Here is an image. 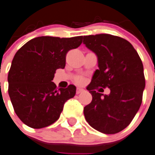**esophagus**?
Masks as SVG:
<instances>
[{"label": "esophagus", "instance_id": "34e87169", "mask_svg": "<svg viewBox=\"0 0 155 155\" xmlns=\"http://www.w3.org/2000/svg\"><path fill=\"white\" fill-rule=\"evenodd\" d=\"M84 90L83 89V88H80V87H78L77 89H76V94H79L82 93V92H84Z\"/></svg>", "mask_w": 155, "mask_h": 155}]
</instances>
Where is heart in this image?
I'll return each instance as SVG.
<instances>
[{"mask_svg": "<svg viewBox=\"0 0 155 155\" xmlns=\"http://www.w3.org/2000/svg\"><path fill=\"white\" fill-rule=\"evenodd\" d=\"M81 81H82L81 80H79V82H81Z\"/></svg>", "mask_w": 155, "mask_h": 155, "instance_id": "1", "label": "heart"}]
</instances>
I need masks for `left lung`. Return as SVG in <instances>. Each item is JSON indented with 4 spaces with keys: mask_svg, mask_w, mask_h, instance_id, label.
Returning a JSON list of instances; mask_svg holds the SVG:
<instances>
[{
    "mask_svg": "<svg viewBox=\"0 0 155 155\" xmlns=\"http://www.w3.org/2000/svg\"><path fill=\"white\" fill-rule=\"evenodd\" d=\"M86 46L97 57L94 71L87 89L91 102L84 107L86 120L105 134H115L128 126L140 109L145 88L143 65L129 41L108 34L84 37ZM110 89V95L94 90Z\"/></svg>",
    "mask_w": 155,
    "mask_h": 155,
    "instance_id": "left-lung-1",
    "label": "left lung"
}]
</instances>
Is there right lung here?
Returning a JSON list of instances; mask_svg holds the SVG:
<instances>
[{
	"mask_svg": "<svg viewBox=\"0 0 155 155\" xmlns=\"http://www.w3.org/2000/svg\"><path fill=\"white\" fill-rule=\"evenodd\" d=\"M82 38H35L16 52L8 75V94L26 125L41 128L53 124L66 101L75 96V86L58 90L52 80L56 70L65 67L68 52L81 45Z\"/></svg>",
	"mask_w": 155,
	"mask_h": 155,
	"instance_id": "right-lung-1",
	"label": "right lung"
}]
</instances>
